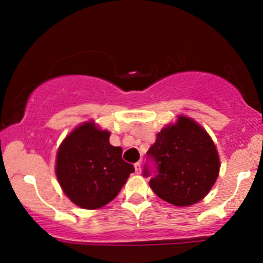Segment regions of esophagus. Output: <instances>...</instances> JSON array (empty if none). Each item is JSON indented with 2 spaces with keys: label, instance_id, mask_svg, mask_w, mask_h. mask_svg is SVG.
Here are the masks:
<instances>
[{
  "label": "esophagus",
  "instance_id": "esophagus-1",
  "mask_svg": "<svg viewBox=\"0 0 263 263\" xmlns=\"http://www.w3.org/2000/svg\"><path fill=\"white\" fill-rule=\"evenodd\" d=\"M135 170H136V173H137V174L141 173V163L140 162L135 163Z\"/></svg>",
  "mask_w": 263,
  "mask_h": 263
}]
</instances>
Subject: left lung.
Segmentation results:
<instances>
[{"instance_id":"obj_1","label":"left lung","mask_w":263,"mask_h":263,"mask_svg":"<svg viewBox=\"0 0 263 263\" xmlns=\"http://www.w3.org/2000/svg\"><path fill=\"white\" fill-rule=\"evenodd\" d=\"M147 155L157 165L151 188L157 197L176 206L200 201L218 179L220 159L215 144L190 117L180 115L176 123L162 128ZM143 174L151 176L147 167Z\"/></svg>"}]
</instances>
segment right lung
<instances>
[{
	"label": "right lung",
	"mask_w": 263,
	"mask_h": 263,
	"mask_svg": "<svg viewBox=\"0 0 263 263\" xmlns=\"http://www.w3.org/2000/svg\"><path fill=\"white\" fill-rule=\"evenodd\" d=\"M110 132L93 121L81 123L59 146L55 174L63 192L83 209H99L116 198L134 165L122 159L121 147L110 144Z\"/></svg>",
	"instance_id": "right-lung-1"
}]
</instances>
